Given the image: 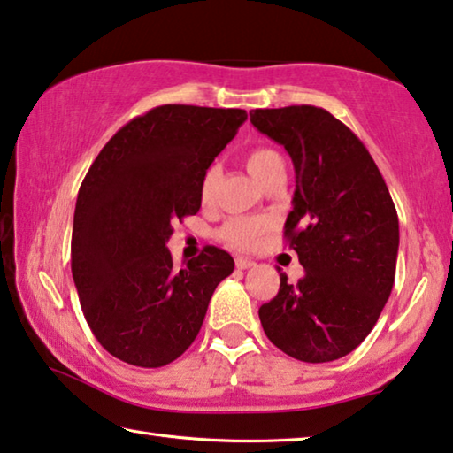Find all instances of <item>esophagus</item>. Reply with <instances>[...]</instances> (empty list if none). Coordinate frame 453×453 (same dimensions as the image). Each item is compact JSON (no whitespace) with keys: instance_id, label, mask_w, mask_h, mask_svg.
I'll use <instances>...</instances> for the list:
<instances>
[{"instance_id":"obj_1","label":"esophagus","mask_w":453,"mask_h":453,"mask_svg":"<svg viewBox=\"0 0 453 453\" xmlns=\"http://www.w3.org/2000/svg\"><path fill=\"white\" fill-rule=\"evenodd\" d=\"M256 262L250 260V257H235V268L238 270H248V268H254Z\"/></svg>"}]
</instances>
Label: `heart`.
Returning a JSON list of instances; mask_svg holds the SVG:
<instances>
[{"label":"heart","mask_w":453,"mask_h":453,"mask_svg":"<svg viewBox=\"0 0 453 453\" xmlns=\"http://www.w3.org/2000/svg\"><path fill=\"white\" fill-rule=\"evenodd\" d=\"M278 163H284L278 150L270 147H256L246 155V167L257 181L262 183V179L276 167ZM219 183V167L211 165L201 177L199 183V197L201 201H210L213 197L215 189ZM268 229V221L257 219V218H234L221 227L219 238L234 248H250L254 246L256 240Z\"/></svg>","instance_id":"1"}]
</instances>
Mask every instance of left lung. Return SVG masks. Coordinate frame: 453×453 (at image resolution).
Returning <instances> with one entry per match:
<instances>
[{"label": "left lung", "mask_w": 453, "mask_h": 453, "mask_svg": "<svg viewBox=\"0 0 453 453\" xmlns=\"http://www.w3.org/2000/svg\"><path fill=\"white\" fill-rule=\"evenodd\" d=\"M250 120L288 150L296 173L284 235L306 274H280L260 322L280 350L336 361L365 341L389 300L399 219L381 171L358 136L311 104L256 109Z\"/></svg>", "instance_id": "8db88e82"}]
</instances>
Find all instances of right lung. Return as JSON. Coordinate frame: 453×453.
<instances>
[{
  "label": "right lung",
  "instance_id": "obj_1",
  "mask_svg": "<svg viewBox=\"0 0 453 453\" xmlns=\"http://www.w3.org/2000/svg\"><path fill=\"white\" fill-rule=\"evenodd\" d=\"M246 119L242 109L157 106L90 165L74 210L72 278L92 334L120 361L157 369L181 357L234 272L215 246L177 270L167 242L175 219L199 211L201 177Z\"/></svg>",
  "mask_w": 453,
  "mask_h": 453
}]
</instances>
